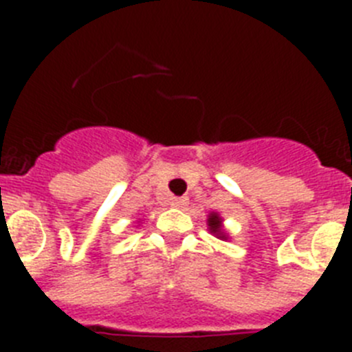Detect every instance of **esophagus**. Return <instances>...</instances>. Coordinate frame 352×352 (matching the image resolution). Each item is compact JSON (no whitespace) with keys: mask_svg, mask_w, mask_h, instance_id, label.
Instances as JSON below:
<instances>
[{"mask_svg":"<svg viewBox=\"0 0 352 352\" xmlns=\"http://www.w3.org/2000/svg\"><path fill=\"white\" fill-rule=\"evenodd\" d=\"M186 203H188V199H186V197H173V199H170V206H173V208H183V206H186Z\"/></svg>","mask_w":352,"mask_h":352,"instance_id":"34e87169","label":"esophagus"}]
</instances>
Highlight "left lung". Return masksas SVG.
Returning a JSON list of instances; mask_svg holds the SVG:
<instances>
[{"label":"left lung","instance_id":"obj_1","mask_svg":"<svg viewBox=\"0 0 352 352\" xmlns=\"http://www.w3.org/2000/svg\"><path fill=\"white\" fill-rule=\"evenodd\" d=\"M208 226H210V231L214 232V234H219L220 238H226L222 232V219H219V214L211 213L210 219H208Z\"/></svg>","mask_w":352,"mask_h":352}]
</instances>
